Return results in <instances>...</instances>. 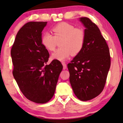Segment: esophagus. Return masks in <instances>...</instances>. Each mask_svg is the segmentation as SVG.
<instances>
[{
  "label": "esophagus",
  "instance_id": "esophagus-1",
  "mask_svg": "<svg viewBox=\"0 0 123 123\" xmlns=\"http://www.w3.org/2000/svg\"><path fill=\"white\" fill-rule=\"evenodd\" d=\"M62 65H63V69H65L67 68V64H66V63H65V62H62Z\"/></svg>",
  "mask_w": 123,
  "mask_h": 123
}]
</instances>
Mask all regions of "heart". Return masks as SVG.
<instances>
[{"mask_svg":"<svg viewBox=\"0 0 123 123\" xmlns=\"http://www.w3.org/2000/svg\"><path fill=\"white\" fill-rule=\"evenodd\" d=\"M54 36L48 32L42 35L41 43L48 51L55 50L57 42L60 41V46L51 55L53 59L63 61L72 54L76 55L83 49L86 40V33L82 28L76 27L67 22L55 25L51 29Z\"/></svg>","mask_w":123,"mask_h":123,"instance_id":"1","label":"heart"}]
</instances>
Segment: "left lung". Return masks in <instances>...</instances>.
<instances>
[{"instance_id": "8db88e82", "label": "left lung", "mask_w": 123, "mask_h": 123, "mask_svg": "<svg viewBox=\"0 0 123 123\" xmlns=\"http://www.w3.org/2000/svg\"><path fill=\"white\" fill-rule=\"evenodd\" d=\"M80 21L86 27L85 43L67 66L74 93L78 99L86 101L103 91L111 59L108 45L97 25L87 17L80 18Z\"/></svg>"}]
</instances>
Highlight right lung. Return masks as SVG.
Instances as JSON below:
<instances>
[{"instance_id":"obj_1","label":"right lung","mask_w":123,"mask_h":123,"mask_svg":"<svg viewBox=\"0 0 123 123\" xmlns=\"http://www.w3.org/2000/svg\"><path fill=\"white\" fill-rule=\"evenodd\" d=\"M47 22H29L18 32L11 49L13 75L23 95L45 104L54 95L63 65L58 60L47 64L49 53L41 43Z\"/></svg>"}]
</instances>
